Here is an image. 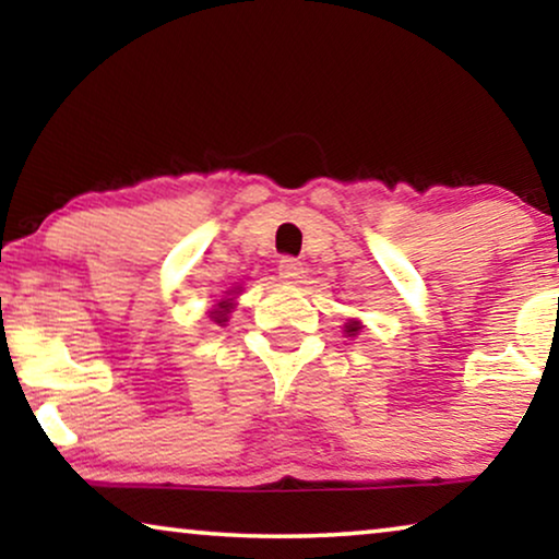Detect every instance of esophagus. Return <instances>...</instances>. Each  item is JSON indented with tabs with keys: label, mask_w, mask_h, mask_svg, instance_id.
I'll return each instance as SVG.
<instances>
[{
	"label": "esophagus",
	"mask_w": 559,
	"mask_h": 559,
	"mask_svg": "<svg viewBox=\"0 0 559 559\" xmlns=\"http://www.w3.org/2000/svg\"><path fill=\"white\" fill-rule=\"evenodd\" d=\"M280 277L289 282V285H297V282H302V277H305V264L300 262V259L285 257L280 262Z\"/></svg>",
	"instance_id": "obj_1"
}]
</instances>
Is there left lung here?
<instances>
[{"mask_svg":"<svg viewBox=\"0 0 559 559\" xmlns=\"http://www.w3.org/2000/svg\"><path fill=\"white\" fill-rule=\"evenodd\" d=\"M361 331H364V323H361V320H356V318H350L348 323L343 325V333H346L348 338H356V335L361 333Z\"/></svg>","mask_w":559,"mask_h":559,"instance_id":"1","label":"left lung"}]
</instances>
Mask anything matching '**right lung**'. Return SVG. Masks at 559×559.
I'll return each instance as SVG.
<instances>
[{
    "label": "right lung",
    "instance_id": "add662e5",
    "mask_svg": "<svg viewBox=\"0 0 559 559\" xmlns=\"http://www.w3.org/2000/svg\"><path fill=\"white\" fill-rule=\"evenodd\" d=\"M241 293V287H234V289H228L226 293V297H221V300L213 305V308L209 310V318L213 320V323H218V325H226L228 323V316H231V310H234V300H236V295Z\"/></svg>",
    "mask_w": 559,
    "mask_h": 559
}]
</instances>
